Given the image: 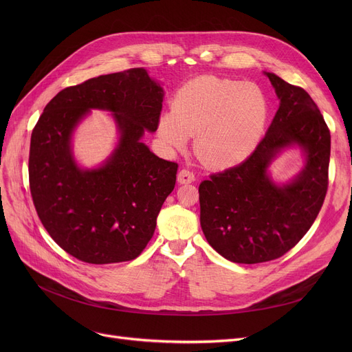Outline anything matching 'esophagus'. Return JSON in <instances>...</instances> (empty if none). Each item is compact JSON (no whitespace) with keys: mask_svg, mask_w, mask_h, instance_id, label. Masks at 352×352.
<instances>
[{"mask_svg":"<svg viewBox=\"0 0 352 352\" xmlns=\"http://www.w3.org/2000/svg\"><path fill=\"white\" fill-rule=\"evenodd\" d=\"M195 181V174L191 170L187 168H182L178 173V182L179 184H191Z\"/></svg>","mask_w":352,"mask_h":352,"instance_id":"obj_1","label":"esophagus"}]
</instances>
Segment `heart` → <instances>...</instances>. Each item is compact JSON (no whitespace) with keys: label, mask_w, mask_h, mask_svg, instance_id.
Returning <instances> with one entry per match:
<instances>
[{"label":"heart","mask_w":352,"mask_h":352,"mask_svg":"<svg viewBox=\"0 0 352 352\" xmlns=\"http://www.w3.org/2000/svg\"><path fill=\"white\" fill-rule=\"evenodd\" d=\"M270 114L265 91L256 82L199 77L173 100V113L158 121V137L171 150L194 138V153L211 168L243 161L260 140Z\"/></svg>","instance_id":"obj_1"}]
</instances>
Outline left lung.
I'll list each match as a JSON object with an SVG mask.
<instances>
[{
  "instance_id": "8db88e82",
  "label": "left lung",
  "mask_w": 352,
  "mask_h": 352,
  "mask_svg": "<svg viewBox=\"0 0 352 352\" xmlns=\"http://www.w3.org/2000/svg\"><path fill=\"white\" fill-rule=\"evenodd\" d=\"M265 74L280 98L265 137L245 161L211 174L198 188L207 241L239 264L272 261L297 245L328 190L331 134L320 108L304 88ZM295 143L307 153L306 168L287 186H275L267 165L283 147Z\"/></svg>"
}]
</instances>
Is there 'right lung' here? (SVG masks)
I'll list each match as a JSON object with an SVG mask.
<instances>
[{"label": "right lung", "instance_id": "obj_1", "mask_svg": "<svg viewBox=\"0 0 352 352\" xmlns=\"http://www.w3.org/2000/svg\"><path fill=\"white\" fill-rule=\"evenodd\" d=\"M162 96L144 68L107 74L60 91L32 129L34 207L54 241L82 263L131 261L155 231L178 164L157 157L140 138L145 129L157 131ZM89 107L114 112L122 140L101 169L82 172L73 162L69 137Z\"/></svg>", "mask_w": 352, "mask_h": 352}]
</instances>
